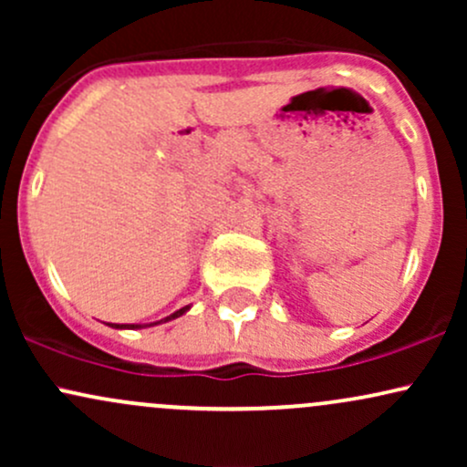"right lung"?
Masks as SVG:
<instances>
[{
  "instance_id": "1",
  "label": "right lung",
  "mask_w": 467,
  "mask_h": 467,
  "mask_svg": "<svg viewBox=\"0 0 467 467\" xmlns=\"http://www.w3.org/2000/svg\"><path fill=\"white\" fill-rule=\"evenodd\" d=\"M189 309H191V305H186V307L178 309V312L166 316V318H162V320H155V323H144V325H116V323H109V327H114V329H144V327H155V325H162V323H169V320L180 318V316H184L186 312H189Z\"/></svg>"
}]
</instances>
